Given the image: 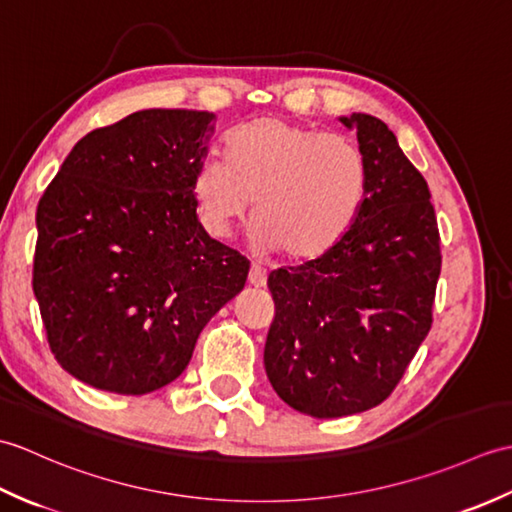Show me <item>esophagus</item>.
<instances>
[{"mask_svg": "<svg viewBox=\"0 0 512 512\" xmlns=\"http://www.w3.org/2000/svg\"><path fill=\"white\" fill-rule=\"evenodd\" d=\"M248 284L255 286V288H264V286H266V273L262 270V266H257V264L250 266Z\"/></svg>", "mask_w": 512, "mask_h": 512, "instance_id": "esophagus-1", "label": "esophagus"}]
</instances>
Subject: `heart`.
I'll use <instances>...</instances> for the list:
<instances>
[{
  "label": "heart",
  "mask_w": 512,
  "mask_h": 512,
  "mask_svg": "<svg viewBox=\"0 0 512 512\" xmlns=\"http://www.w3.org/2000/svg\"><path fill=\"white\" fill-rule=\"evenodd\" d=\"M367 180V158L356 140L262 116L226 138V160L200 162L193 198L200 222L217 237L231 233L255 199V246L310 264L350 231L363 209Z\"/></svg>",
  "instance_id": "obj_1"
}]
</instances>
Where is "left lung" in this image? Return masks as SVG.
Here are the masks:
<instances>
[{"mask_svg":"<svg viewBox=\"0 0 512 512\" xmlns=\"http://www.w3.org/2000/svg\"><path fill=\"white\" fill-rule=\"evenodd\" d=\"M339 121L367 158V195L328 255L268 277L264 365L277 396L312 418L380 405L431 330L440 235L427 180L376 116Z\"/></svg>","mask_w":512,"mask_h":512,"instance_id":"left-lung-1","label":"left lung"}]
</instances>
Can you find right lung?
<instances>
[{
    "label": "right lung",
    "instance_id": "right-lung-1",
    "mask_svg": "<svg viewBox=\"0 0 512 512\" xmlns=\"http://www.w3.org/2000/svg\"><path fill=\"white\" fill-rule=\"evenodd\" d=\"M215 114L140 110L72 147L37 206L32 290L57 363L143 396L189 365L250 262L195 213L193 178Z\"/></svg>",
    "mask_w": 512,
    "mask_h": 512
}]
</instances>
